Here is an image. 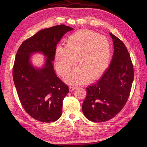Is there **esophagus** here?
Here are the masks:
<instances>
[{
    "mask_svg": "<svg viewBox=\"0 0 147 147\" xmlns=\"http://www.w3.org/2000/svg\"><path fill=\"white\" fill-rule=\"evenodd\" d=\"M76 89V87H74V86H70L69 87V90L70 91V92H72V91H73L74 89Z\"/></svg>",
    "mask_w": 147,
    "mask_h": 147,
    "instance_id": "esophagus-1",
    "label": "esophagus"
}]
</instances>
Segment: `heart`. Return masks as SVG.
I'll list each match as a JSON object with an SVG mask.
<instances>
[{
	"label": "heart",
	"instance_id": "heart-1",
	"mask_svg": "<svg viewBox=\"0 0 147 147\" xmlns=\"http://www.w3.org/2000/svg\"><path fill=\"white\" fill-rule=\"evenodd\" d=\"M111 55V43L106 36L89 30L73 33L66 46L59 45L55 52L56 67L64 76L73 67L78 59L79 67L67 74L65 80L71 84L98 79L109 65Z\"/></svg>",
	"mask_w": 147,
	"mask_h": 147
}]
</instances>
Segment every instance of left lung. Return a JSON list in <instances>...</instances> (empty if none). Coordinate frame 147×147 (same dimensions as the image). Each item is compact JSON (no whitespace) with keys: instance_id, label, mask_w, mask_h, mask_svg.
I'll return each mask as SVG.
<instances>
[{"instance_id":"8db88e82","label":"left lung","mask_w":147,"mask_h":147,"mask_svg":"<svg viewBox=\"0 0 147 147\" xmlns=\"http://www.w3.org/2000/svg\"><path fill=\"white\" fill-rule=\"evenodd\" d=\"M114 53L109 67L96 83L86 88L82 111L89 120L104 122L115 117L129 98L134 78V67L125 44L110 33Z\"/></svg>"}]
</instances>
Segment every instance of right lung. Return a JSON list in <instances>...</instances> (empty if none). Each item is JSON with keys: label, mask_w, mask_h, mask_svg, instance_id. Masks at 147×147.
Wrapping results in <instances>:
<instances>
[{"label": "right lung", "mask_w": 147, "mask_h": 147, "mask_svg": "<svg viewBox=\"0 0 147 147\" xmlns=\"http://www.w3.org/2000/svg\"><path fill=\"white\" fill-rule=\"evenodd\" d=\"M73 30L64 24L43 29L23 42L17 52L12 73L15 86L24 110L38 121L54 122L61 116L69 89L57 76L52 61L57 43ZM37 52L47 58L42 68L34 67L30 61Z\"/></svg>", "instance_id": "1"}]
</instances>
